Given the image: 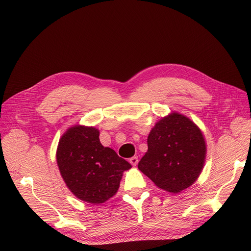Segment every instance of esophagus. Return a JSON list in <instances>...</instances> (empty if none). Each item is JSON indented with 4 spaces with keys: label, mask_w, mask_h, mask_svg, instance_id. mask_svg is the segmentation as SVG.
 I'll return each mask as SVG.
<instances>
[{
    "label": "esophagus",
    "mask_w": 251,
    "mask_h": 251,
    "mask_svg": "<svg viewBox=\"0 0 251 251\" xmlns=\"http://www.w3.org/2000/svg\"><path fill=\"white\" fill-rule=\"evenodd\" d=\"M129 163H130L133 167H136V166L138 165V163H139L138 157H132V158H130V159H129Z\"/></svg>",
    "instance_id": "esophagus-1"
}]
</instances>
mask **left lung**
Instances as JSON below:
<instances>
[{
  "label": "left lung",
  "instance_id": "left-lung-1",
  "mask_svg": "<svg viewBox=\"0 0 251 251\" xmlns=\"http://www.w3.org/2000/svg\"><path fill=\"white\" fill-rule=\"evenodd\" d=\"M206 152L205 138L198 126L173 111L151 129L148 151L138 168L160 189L179 193L198 179Z\"/></svg>",
  "mask_w": 251,
  "mask_h": 251
}]
</instances>
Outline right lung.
I'll use <instances>...</instances> for the list:
<instances>
[{"label":"right lung","mask_w":251,"mask_h":251,"mask_svg":"<svg viewBox=\"0 0 251 251\" xmlns=\"http://www.w3.org/2000/svg\"><path fill=\"white\" fill-rule=\"evenodd\" d=\"M56 160L72 194L87 203L100 204L117 194L124 172L131 165L112 149L103 147L94 126H70L59 140Z\"/></svg>","instance_id":"1"}]
</instances>
